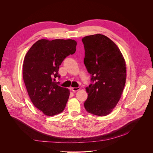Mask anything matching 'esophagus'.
Instances as JSON below:
<instances>
[{
  "instance_id": "obj_1",
  "label": "esophagus",
  "mask_w": 153,
  "mask_h": 153,
  "mask_svg": "<svg viewBox=\"0 0 153 153\" xmlns=\"http://www.w3.org/2000/svg\"><path fill=\"white\" fill-rule=\"evenodd\" d=\"M79 89H80V88L79 87L72 88V90L73 92H76L77 91H78V90H79Z\"/></svg>"
}]
</instances>
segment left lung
<instances>
[{"mask_svg": "<svg viewBox=\"0 0 153 153\" xmlns=\"http://www.w3.org/2000/svg\"><path fill=\"white\" fill-rule=\"evenodd\" d=\"M82 41L85 52L84 62L91 76L84 107L89 113L105 116L116 106L123 93L126 62L116 44L104 35L87 36Z\"/></svg>", "mask_w": 153, "mask_h": 153, "instance_id": "8db88e82", "label": "left lung"}]
</instances>
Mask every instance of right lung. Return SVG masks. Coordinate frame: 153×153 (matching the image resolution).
I'll return each instance as SVG.
<instances>
[{"label":"right lung","instance_id":"add662e5","mask_svg":"<svg viewBox=\"0 0 153 153\" xmlns=\"http://www.w3.org/2000/svg\"><path fill=\"white\" fill-rule=\"evenodd\" d=\"M72 39H41L27 52L23 64V78L33 104L45 115L53 116L65 108L69 91L59 86L55 78L64 59L76 51Z\"/></svg>","mask_w":153,"mask_h":153}]
</instances>
